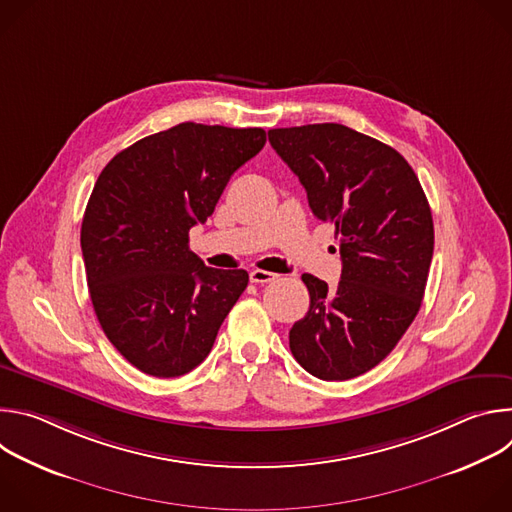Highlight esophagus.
I'll use <instances>...</instances> for the list:
<instances>
[{
  "label": "esophagus",
  "instance_id": "34e87169",
  "mask_svg": "<svg viewBox=\"0 0 512 512\" xmlns=\"http://www.w3.org/2000/svg\"><path fill=\"white\" fill-rule=\"evenodd\" d=\"M249 277H251L253 283H269V281H275V279H277L275 273L265 271V269H253V271L249 273Z\"/></svg>",
  "mask_w": 512,
  "mask_h": 512
}]
</instances>
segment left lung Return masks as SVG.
Segmentation results:
<instances>
[{
  "instance_id": "left-lung-1",
  "label": "left lung",
  "mask_w": 512,
  "mask_h": 512,
  "mask_svg": "<svg viewBox=\"0 0 512 512\" xmlns=\"http://www.w3.org/2000/svg\"><path fill=\"white\" fill-rule=\"evenodd\" d=\"M269 143L308 192L316 218L336 227L342 275L334 289L304 273L308 314L289 348L322 381L371 371L415 320L433 255V221L407 160L340 123L269 129Z\"/></svg>"
}]
</instances>
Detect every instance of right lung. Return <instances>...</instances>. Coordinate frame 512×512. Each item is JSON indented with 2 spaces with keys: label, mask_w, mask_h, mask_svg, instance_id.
<instances>
[{
  "label": "right lung",
  "mask_w": 512,
  "mask_h": 512,
  "mask_svg": "<svg viewBox=\"0 0 512 512\" xmlns=\"http://www.w3.org/2000/svg\"><path fill=\"white\" fill-rule=\"evenodd\" d=\"M265 145L261 127L180 123L135 141L99 174L81 249L97 320L135 369L190 373L249 283L206 267L188 247L231 176Z\"/></svg>",
  "instance_id": "add662e5"
}]
</instances>
